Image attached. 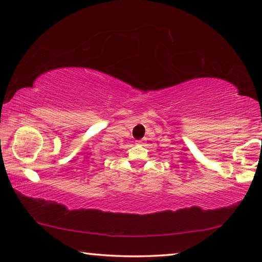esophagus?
Masks as SVG:
<instances>
[{"instance_id": "esophagus-1", "label": "esophagus", "mask_w": 262, "mask_h": 262, "mask_svg": "<svg viewBox=\"0 0 262 262\" xmlns=\"http://www.w3.org/2000/svg\"><path fill=\"white\" fill-rule=\"evenodd\" d=\"M143 143H144V142H143L142 140H139V141H136V144H141V146H142Z\"/></svg>"}]
</instances>
